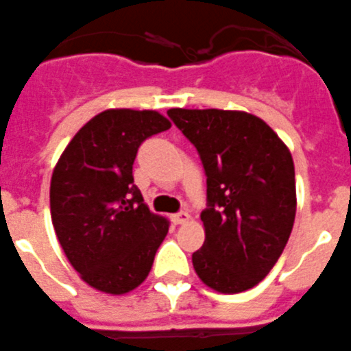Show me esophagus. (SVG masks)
<instances>
[{"label":"esophagus","instance_id":"esophagus-1","mask_svg":"<svg viewBox=\"0 0 351 351\" xmlns=\"http://www.w3.org/2000/svg\"><path fill=\"white\" fill-rule=\"evenodd\" d=\"M191 219V215L188 212H179V214H173L172 215V223L173 224H184Z\"/></svg>","mask_w":351,"mask_h":351}]
</instances>
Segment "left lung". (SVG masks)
I'll use <instances>...</instances> for the list:
<instances>
[{"instance_id":"obj_1","label":"left lung","mask_w":351,"mask_h":351,"mask_svg":"<svg viewBox=\"0 0 351 351\" xmlns=\"http://www.w3.org/2000/svg\"><path fill=\"white\" fill-rule=\"evenodd\" d=\"M167 114L197 147L207 176L205 242L193 252V268L214 291H249L271 271L294 226L291 151L250 112L173 108Z\"/></svg>"}]
</instances>
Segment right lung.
I'll list each match as a JSON object with an SVG mask.
<instances>
[{"mask_svg": "<svg viewBox=\"0 0 351 351\" xmlns=\"http://www.w3.org/2000/svg\"><path fill=\"white\" fill-rule=\"evenodd\" d=\"M170 125L153 109H106L76 132L53 169V230L95 291L121 295L139 287L169 233V221L144 204L132 165L143 141Z\"/></svg>", "mask_w": 351, "mask_h": 351, "instance_id": "obj_1", "label": "right lung"}]
</instances>
